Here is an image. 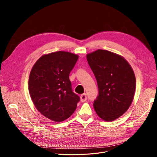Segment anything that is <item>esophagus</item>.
Here are the masks:
<instances>
[{
    "instance_id": "1",
    "label": "esophagus",
    "mask_w": 157,
    "mask_h": 157,
    "mask_svg": "<svg viewBox=\"0 0 157 157\" xmlns=\"http://www.w3.org/2000/svg\"><path fill=\"white\" fill-rule=\"evenodd\" d=\"M80 98H81V101L82 102H85V101H86V99H87L86 95L85 94H82V95H81V97H80Z\"/></svg>"
}]
</instances>
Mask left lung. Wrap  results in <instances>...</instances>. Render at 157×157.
<instances>
[{
	"label": "left lung",
	"mask_w": 157,
	"mask_h": 157,
	"mask_svg": "<svg viewBox=\"0 0 157 157\" xmlns=\"http://www.w3.org/2000/svg\"><path fill=\"white\" fill-rule=\"evenodd\" d=\"M86 59L98 88L94 109L105 121L116 120L132 102L136 86L133 69L124 58L104 49L88 54Z\"/></svg>",
	"instance_id": "1"
}]
</instances>
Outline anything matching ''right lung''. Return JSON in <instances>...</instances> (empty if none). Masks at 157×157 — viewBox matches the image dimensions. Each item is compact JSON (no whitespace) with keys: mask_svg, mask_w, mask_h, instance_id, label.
<instances>
[{"mask_svg":"<svg viewBox=\"0 0 157 157\" xmlns=\"http://www.w3.org/2000/svg\"><path fill=\"white\" fill-rule=\"evenodd\" d=\"M78 56L66 52L44 55L31 70L29 90L36 109L48 119L60 122L76 110L79 97L72 92L69 74Z\"/></svg>","mask_w":157,"mask_h":157,"instance_id":"add662e5","label":"right lung"}]
</instances>
